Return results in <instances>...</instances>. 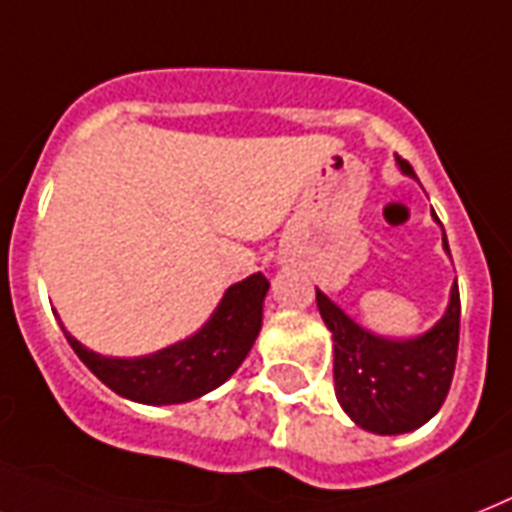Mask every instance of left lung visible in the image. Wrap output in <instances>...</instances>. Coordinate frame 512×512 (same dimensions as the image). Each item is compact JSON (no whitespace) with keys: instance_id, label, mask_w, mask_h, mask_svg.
Instances as JSON below:
<instances>
[{"instance_id":"left-lung-1","label":"left lung","mask_w":512,"mask_h":512,"mask_svg":"<svg viewBox=\"0 0 512 512\" xmlns=\"http://www.w3.org/2000/svg\"><path fill=\"white\" fill-rule=\"evenodd\" d=\"M405 176L415 178L410 162L397 157ZM439 223V218L434 215ZM442 226V223H439ZM444 252L447 236H444ZM323 323L334 336V389L344 413L365 431L392 436L429 423L450 392L460 339L458 281L447 310L426 334L386 339L350 318L342 307L315 289Z\"/></svg>"}]
</instances>
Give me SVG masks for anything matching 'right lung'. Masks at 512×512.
I'll return each mask as SVG.
<instances>
[{
    "label": "right lung",
    "instance_id": "add662e5",
    "mask_svg": "<svg viewBox=\"0 0 512 512\" xmlns=\"http://www.w3.org/2000/svg\"><path fill=\"white\" fill-rule=\"evenodd\" d=\"M268 289L270 284L263 273H252L239 284L228 286L197 334L152 355H99L70 336L65 326L62 334L81 363L120 397L141 405H181L218 389L244 363L263 328Z\"/></svg>",
    "mask_w": 512,
    "mask_h": 512
}]
</instances>
